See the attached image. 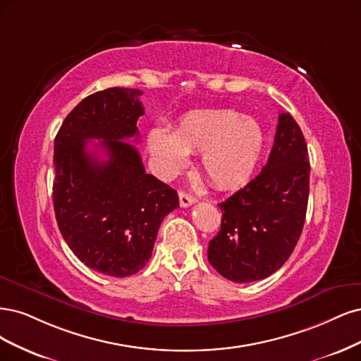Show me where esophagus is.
<instances>
[{"label":"esophagus","instance_id":"1","mask_svg":"<svg viewBox=\"0 0 361 361\" xmlns=\"http://www.w3.org/2000/svg\"><path fill=\"white\" fill-rule=\"evenodd\" d=\"M197 200L196 197L193 196V195H190V193H188V192H180V205L181 207H190L192 204H195Z\"/></svg>","mask_w":361,"mask_h":361}]
</instances>
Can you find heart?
<instances>
[{"label":"heart","mask_w":361,"mask_h":361,"mask_svg":"<svg viewBox=\"0 0 361 361\" xmlns=\"http://www.w3.org/2000/svg\"><path fill=\"white\" fill-rule=\"evenodd\" d=\"M262 144L257 121L226 109L185 115L173 133L161 126L148 133V148L161 172H177L189 153H201V171L219 189H234L250 178Z\"/></svg>","instance_id":"obj_1"}]
</instances>
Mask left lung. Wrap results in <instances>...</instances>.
Returning <instances> with one entry per match:
<instances>
[{"label": "left lung", "instance_id": "left-lung-1", "mask_svg": "<svg viewBox=\"0 0 361 361\" xmlns=\"http://www.w3.org/2000/svg\"><path fill=\"white\" fill-rule=\"evenodd\" d=\"M309 176L305 136L290 114L282 112L259 176L219 204L222 224L208 244V261L219 274L247 283L281 269L303 231Z\"/></svg>", "mask_w": 361, "mask_h": 361}]
</instances>
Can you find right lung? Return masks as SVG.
Returning <instances> with one entry per match:
<instances>
[{"instance_id": "1", "label": "right lung", "mask_w": 361, "mask_h": 361, "mask_svg": "<svg viewBox=\"0 0 361 361\" xmlns=\"http://www.w3.org/2000/svg\"><path fill=\"white\" fill-rule=\"evenodd\" d=\"M142 91L114 87L85 97L67 115L54 144V210L67 246L102 274L127 277L151 258L161 220L178 204L177 192L147 173L136 137ZM108 159L87 151V141Z\"/></svg>"}]
</instances>
